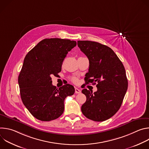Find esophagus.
Segmentation results:
<instances>
[{"label":"esophagus","instance_id":"34e87169","mask_svg":"<svg viewBox=\"0 0 149 149\" xmlns=\"http://www.w3.org/2000/svg\"><path fill=\"white\" fill-rule=\"evenodd\" d=\"M75 93L76 94H79V93H81V90L77 88H75Z\"/></svg>","mask_w":149,"mask_h":149}]
</instances>
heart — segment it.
I'll list each match as a JSON object with an SVG mask.
<instances>
[{"mask_svg": "<svg viewBox=\"0 0 149 149\" xmlns=\"http://www.w3.org/2000/svg\"><path fill=\"white\" fill-rule=\"evenodd\" d=\"M70 79H71V81L72 82H74V84H77V83L78 82V79L77 77H71V78H70Z\"/></svg>", "mask_w": 149, "mask_h": 149, "instance_id": "1", "label": "heart"}]
</instances>
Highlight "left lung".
<instances>
[{
    "label": "left lung",
    "instance_id": "8db88e82",
    "mask_svg": "<svg viewBox=\"0 0 149 149\" xmlns=\"http://www.w3.org/2000/svg\"><path fill=\"white\" fill-rule=\"evenodd\" d=\"M77 44L89 59L86 82L97 83V91L94 94L91 90H82L87 97L81 106L82 113L95 121L108 120L120 109L128 88L124 67L107 46L90 40H78Z\"/></svg>",
    "mask_w": 149,
    "mask_h": 149
}]
</instances>
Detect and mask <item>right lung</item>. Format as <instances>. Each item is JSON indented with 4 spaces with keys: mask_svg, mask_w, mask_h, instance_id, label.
I'll return each instance as SVG.
<instances>
[{
    "mask_svg": "<svg viewBox=\"0 0 149 149\" xmlns=\"http://www.w3.org/2000/svg\"><path fill=\"white\" fill-rule=\"evenodd\" d=\"M76 45V41L70 39H45L26 54L18 77L20 97L38 120L58 118L64 111L65 98L74 94V87L68 84L56 88L51 76L61 71L63 59Z\"/></svg>",
    "mask_w": 149,
    "mask_h": 149,
    "instance_id": "1",
    "label": "right lung"
}]
</instances>
